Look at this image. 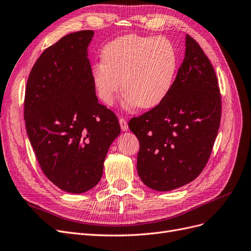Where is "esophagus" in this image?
Instances as JSON below:
<instances>
[{
  "label": "esophagus",
  "mask_w": 251,
  "mask_h": 251,
  "mask_svg": "<svg viewBox=\"0 0 251 251\" xmlns=\"http://www.w3.org/2000/svg\"><path fill=\"white\" fill-rule=\"evenodd\" d=\"M119 123H120V126H121V129H122L123 131H127L128 130L127 121L124 118H120L119 119Z\"/></svg>",
  "instance_id": "34e87169"
}]
</instances>
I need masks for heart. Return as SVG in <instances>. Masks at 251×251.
<instances>
[{
  "label": "heart",
  "mask_w": 251,
  "mask_h": 251,
  "mask_svg": "<svg viewBox=\"0 0 251 251\" xmlns=\"http://www.w3.org/2000/svg\"><path fill=\"white\" fill-rule=\"evenodd\" d=\"M102 63L92 68V79L100 100L114 103L126 93L125 105L150 109L164 100L173 86L178 57L164 37L125 35L108 42L101 50Z\"/></svg>",
  "instance_id": "1"
}]
</instances>
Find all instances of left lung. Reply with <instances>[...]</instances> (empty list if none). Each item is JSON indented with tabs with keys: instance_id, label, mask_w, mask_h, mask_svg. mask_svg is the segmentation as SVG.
Returning <instances> with one entry per match:
<instances>
[{
	"instance_id": "1",
	"label": "left lung",
	"mask_w": 251,
	"mask_h": 251,
	"mask_svg": "<svg viewBox=\"0 0 251 251\" xmlns=\"http://www.w3.org/2000/svg\"><path fill=\"white\" fill-rule=\"evenodd\" d=\"M185 58L168 96L128 126L140 142L137 173L145 185L170 191L205 168L220 125L216 74L199 43L186 35Z\"/></svg>"
}]
</instances>
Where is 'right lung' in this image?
I'll return each mask as SVG.
<instances>
[{
	"instance_id": "obj_1",
	"label": "right lung",
	"mask_w": 251,
	"mask_h": 251,
	"mask_svg": "<svg viewBox=\"0 0 251 251\" xmlns=\"http://www.w3.org/2000/svg\"><path fill=\"white\" fill-rule=\"evenodd\" d=\"M93 36L71 33L46 49L25 87L24 117L37 160L49 180L70 193L96 186L121 132L116 115L96 96L88 59Z\"/></svg>"
}]
</instances>
